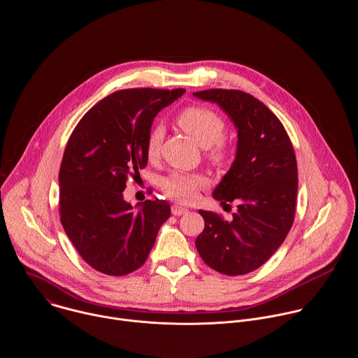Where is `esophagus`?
I'll return each mask as SVG.
<instances>
[{"mask_svg": "<svg viewBox=\"0 0 358 358\" xmlns=\"http://www.w3.org/2000/svg\"><path fill=\"white\" fill-rule=\"evenodd\" d=\"M188 212V209L187 208H182V206H180V205H173L171 206V213L174 215V216H180V215H184V213H187Z\"/></svg>", "mask_w": 358, "mask_h": 358, "instance_id": "esophagus-1", "label": "esophagus"}]
</instances>
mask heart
Listing matches in <instances>:
<instances>
[{"mask_svg":"<svg viewBox=\"0 0 358 358\" xmlns=\"http://www.w3.org/2000/svg\"><path fill=\"white\" fill-rule=\"evenodd\" d=\"M177 125L201 148H205L209 160L216 164L226 162L229 156V146L223 138L226 122L217 112L203 105H191L177 115ZM162 139L163 129L153 128L146 142V155L150 159L159 155ZM205 184L206 177L202 174L174 171L162 180V189L180 202H191Z\"/></svg>","mask_w":358,"mask_h":358,"instance_id":"1","label":"heart"}]
</instances>
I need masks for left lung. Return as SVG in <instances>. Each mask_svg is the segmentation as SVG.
I'll return each mask as SVG.
<instances>
[{"instance_id":"1","label":"left lung","mask_w":358,"mask_h":358,"mask_svg":"<svg viewBox=\"0 0 358 358\" xmlns=\"http://www.w3.org/2000/svg\"><path fill=\"white\" fill-rule=\"evenodd\" d=\"M216 102L237 129L236 157L212 196L239 202L231 220L199 210L205 220L195 246L217 273L243 275L263 266L282 245L294 223L298 167L280 119L257 98L239 90L194 92Z\"/></svg>"}]
</instances>
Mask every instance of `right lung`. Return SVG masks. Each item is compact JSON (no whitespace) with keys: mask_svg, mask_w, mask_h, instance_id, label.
I'll return each instance as SVG.
<instances>
[{"mask_svg":"<svg viewBox=\"0 0 358 358\" xmlns=\"http://www.w3.org/2000/svg\"><path fill=\"white\" fill-rule=\"evenodd\" d=\"M184 92H112L81 117L67 142L59 171L60 220L78 255L99 273L121 277L142 267L170 217L169 202L148 199L135 209L124 189L148 164L153 119Z\"/></svg>","mask_w":358,"mask_h":358,"instance_id":"right-lung-1","label":"right lung"}]
</instances>
